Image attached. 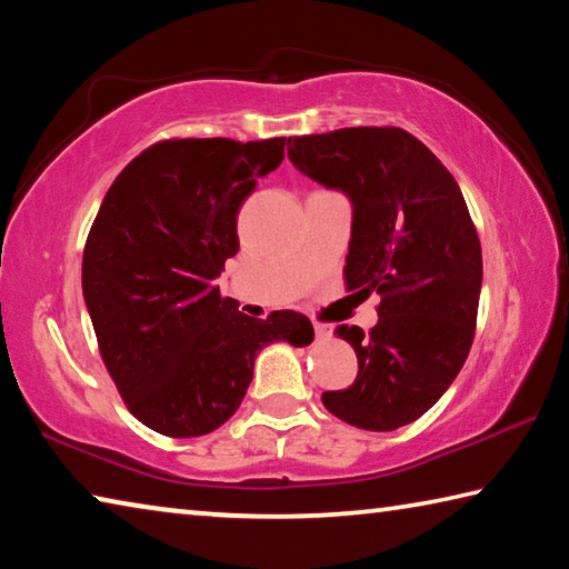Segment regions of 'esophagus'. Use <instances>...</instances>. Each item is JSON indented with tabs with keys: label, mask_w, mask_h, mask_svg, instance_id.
Returning a JSON list of instances; mask_svg holds the SVG:
<instances>
[{
	"label": "esophagus",
	"mask_w": 569,
	"mask_h": 569,
	"mask_svg": "<svg viewBox=\"0 0 569 569\" xmlns=\"http://www.w3.org/2000/svg\"><path fill=\"white\" fill-rule=\"evenodd\" d=\"M313 331H316V339H319V341L331 339V333H333L331 323H313Z\"/></svg>",
	"instance_id": "obj_1"
}]
</instances>
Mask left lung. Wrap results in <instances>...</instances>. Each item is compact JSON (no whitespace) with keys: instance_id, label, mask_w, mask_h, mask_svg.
Instances as JSON below:
<instances>
[{"instance_id":"1","label":"left lung","mask_w":569,"mask_h":569,"mask_svg":"<svg viewBox=\"0 0 569 569\" xmlns=\"http://www.w3.org/2000/svg\"><path fill=\"white\" fill-rule=\"evenodd\" d=\"M293 166L349 196V291H377L369 333L339 326L359 359L349 389L323 391L333 417L393 431L439 401L475 341L481 246L465 196L421 140L401 128H343L288 138Z\"/></svg>"}]
</instances>
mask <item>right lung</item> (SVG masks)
I'll list each match as a JSON object with an SVG mask.
<instances>
[{
  "mask_svg": "<svg viewBox=\"0 0 569 569\" xmlns=\"http://www.w3.org/2000/svg\"><path fill=\"white\" fill-rule=\"evenodd\" d=\"M283 146L160 140L114 178L90 228L82 293L100 356L132 417L158 435H210L240 407L263 346L313 341L303 313L250 319L216 286L238 253V210Z\"/></svg>",
  "mask_w": 569,
  "mask_h": 569,
  "instance_id": "obj_1",
  "label": "right lung"
}]
</instances>
